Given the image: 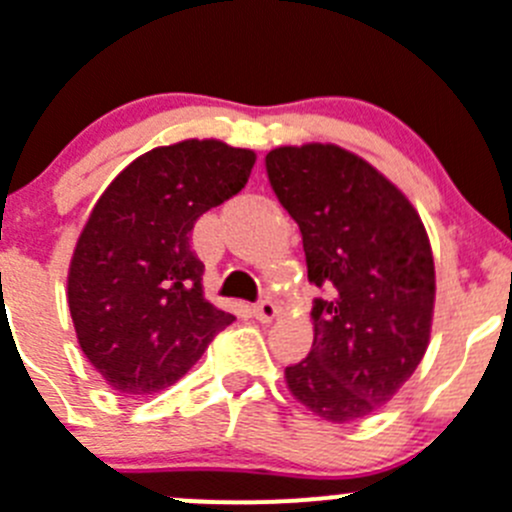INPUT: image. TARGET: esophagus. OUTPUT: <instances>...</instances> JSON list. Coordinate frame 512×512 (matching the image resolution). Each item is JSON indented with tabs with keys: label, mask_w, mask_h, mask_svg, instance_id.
Masks as SVG:
<instances>
[{
	"label": "esophagus",
	"mask_w": 512,
	"mask_h": 512,
	"mask_svg": "<svg viewBox=\"0 0 512 512\" xmlns=\"http://www.w3.org/2000/svg\"><path fill=\"white\" fill-rule=\"evenodd\" d=\"M252 312H255V317L260 322H270L272 317L277 315V305L272 300H260L255 307H252Z\"/></svg>",
	"instance_id": "1"
}]
</instances>
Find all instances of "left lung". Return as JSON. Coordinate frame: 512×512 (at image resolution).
Returning <instances> with one entry per match:
<instances>
[{
    "mask_svg": "<svg viewBox=\"0 0 512 512\" xmlns=\"http://www.w3.org/2000/svg\"><path fill=\"white\" fill-rule=\"evenodd\" d=\"M267 180L297 222L315 340L285 367L290 393L327 423L367 418L423 360L435 302L428 235L408 197L335 145L277 147Z\"/></svg>",
    "mask_w": 512,
    "mask_h": 512,
    "instance_id": "1",
    "label": "left lung"
}]
</instances>
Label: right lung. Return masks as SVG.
Wrapping results in <instances>:
<instances>
[{"mask_svg":"<svg viewBox=\"0 0 512 512\" xmlns=\"http://www.w3.org/2000/svg\"><path fill=\"white\" fill-rule=\"evenodd\" d=\"M255 152L217 140L157 147L124 167L94 205L69 265L77 340L117 393L175 385L235 315L202 295L190 247L197 217L247 185Z\"/></svg>","mask_w":512,"mask_h":512,"instance_id":"obj_1","label":"right lung"}]
</instances>
